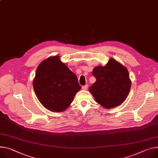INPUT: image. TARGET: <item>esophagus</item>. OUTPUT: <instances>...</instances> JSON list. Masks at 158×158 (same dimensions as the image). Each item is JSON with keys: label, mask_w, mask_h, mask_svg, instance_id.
Listing matches in <instances>:
<instances>
[{"label": "esophagus", "mask_w": 158, "mask_h": 158, "mask_svg": "<svg viewBox=\"0 0 158 158\" xmlns=\"http://www.w3.org/2000/svg\"><path fill=\"white\" fill-rule=\"evenodd\" d=\"M88 85H83V86L82 87V89H84V90H86L88 89Z\"/></svg>", "instance_id": "1"}]
</instances>
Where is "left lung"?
I'll return each mask as SVG.
<instances>
[{
	"mask_svg": "<svg viewBox=\"0 0 158 158\" xmlns=\"http://www.w3.org/2000/svg\"><path fill=\"white\" fill-rule=\"evenodd\" d=\"M92 74L96 81L89 91L97 103L106 108H111L125 101L131 87L125 67L110 59L105 66L94 68Z\"/></svg>",
	"mask_w": 158,
	"mask_h": 158,
	"instance_id": "left-lung-1",
	"label": "left lung"
}]
</instances>
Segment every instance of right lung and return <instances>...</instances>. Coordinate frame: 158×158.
<instances>
[{
  "label": "right lung",
  "instance_id": "obj_1",
  "mask_svg": "<svg viewBox=\"0 0 158 158\" xmlns=\"http://www.w3.org/2000/svg\"><path fill=\"white\" fill-rule=\"evenodd\" d=\"M33 85L40 103L56 112L64 111L81 88L76 75L59 56L50 57L39 65Z\"/></svg>",
  "mask_w": 158,
  "mask_h": 158
}]
</instances>
